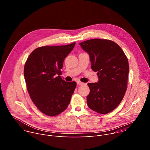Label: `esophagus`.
Masks as SVG:
<instances>
[{
    "instance_id": "esophagus-1",
    "label": "esophagus",
    "mask_w": 150,
    "mask_h": 150,
    "mask_svg": "<svg viewBox=\"0 0 150 150\" xmlns=\"http://www.w3.org/2000/svg\"><path fill=\"white\" fill-rule=\"evenodd\" d=\"M77 84H78V85H81L83 84V83L82 82H80V81H77Z\"/></svg>"
}]
</instances>
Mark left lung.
<instances>
[{
	"label": "left lung",
	"instance_id": "obj_1",
	"mask_svg": "<svg viewBox=\"0 0 150 150\" xmlns=\"http://www.w3.org/2000/svg\"><path fill=\"white\" fill-rule=\"evenodd\" d=\"M79 45L88 53L91 69L97 72L98 78L97 82L88 83V106L98 113H108L117 108L126 91L127 59L120 47L111 40L95 38Z\"/></svg>",
	"mask_w": 150,
	"mask_h": 150
}]
</instances>
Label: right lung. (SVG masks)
<instances>
[{"mask_svg":"<svg viewBox=\"0 0 150 150\" xmlns=\"http://www.w3.org/2000/svg\"><path fill=\"white\" fill-rule=\"evenodd\" d=\"M75 42L65 46L35 49L24 67V77L30 96L38 110L47 116H57L65 110L76 83L60 77L63 61Z\"/></svg>","mask_w":150,"mask_h":150,"instance_id":"right-lung-1","label":"right lung"}]
</instances>
